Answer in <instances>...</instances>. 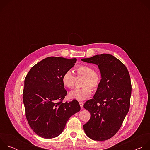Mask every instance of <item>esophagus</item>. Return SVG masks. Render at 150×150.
Instances as JSON below:
<instances>
[{"instance_id":"esophagus-1","label":"esophagus","mask_w":150,"mask_h":150,"mask_svg":"<svg viewBox=\"0 0 150 150\" xmlns=\"http://www.w3.org/2000/svg\"><path fill=\"white\" fill-rule=\"evenodd\" d=\"M79 105L81 106V108H83V103L82 102H79Z\"/></svg>"}]
</instances>
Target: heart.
I'll return each mask as SVG.
<instances>
[{
    "instance_id": "obj_1",
    "label": "heart",
    "mask_w": 150,
    "mask_h": 150,
    "mask_svg": "<svg viewBox=\"0 0 150 150\" xmlns=\"http://www.w3.org/2000/svg\"><path fill=\"white\" fill-rule=\"evenodd\" d=\"M77 77H83L82 86V88L76 89L69 93V97L78 101H82L90 97L92 94V90L96 91L99 87L101 76L99 72L94 71L93 68L88 65H79L76 69ZM76 78L70 71H66L62 76V82L65 87L72 88L75 83Z\"/></svg>"
}]
</instances>
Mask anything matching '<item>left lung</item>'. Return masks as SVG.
Wrapping results in <instances>:
<instances>
[{
	"instance_id": "left-lung-1",
	"label": "left lung",
	"mask_w": 150,
	"mask_h": 150,
	"mask_svg": "<svg viewBox=\"0 0 150 150\" xmlns=\"http://www.w3.org/2000/svg\"><path fill=\"white\" fill-rule=\"evenodd\" d=\"M82 61L97 65L101 81L93 98L83 108L90 113V119L83 130L91 139L105 141L119 130L129 112L132 86L130 75L124 64L109 54H101Z\"/></svg>"
}]
</instances>
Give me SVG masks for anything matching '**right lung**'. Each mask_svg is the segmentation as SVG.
<instances>
[{
  "label": "right lung",
  "mask_w": 150,
  "mask_h": 150,
  "mask_svg": "<svg viewBox=\"0 0 150 150\" xmlns=\"http://www.w3.org/2000/svg\"><path fill=\"white\" fill-rule=\"evenodd\" d=\"M77 59L49 57L28 72L24 81L23 101L30 126L38 136L47 139L59 136L68 119L80 111L78 101L62 103L67 94L62 76Z\"/></svg>",
  "instance_id": "1"
}]
</instances>
